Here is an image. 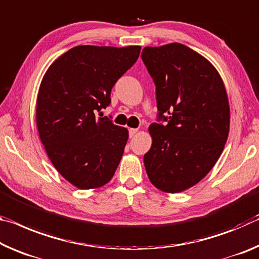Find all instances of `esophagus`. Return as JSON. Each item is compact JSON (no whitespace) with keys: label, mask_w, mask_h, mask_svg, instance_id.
Here are the masks:
<instances>
[{"label":"esophagus","mask_w":259,"mask_h":259,"mask_svg":"<svg viewBox=\"0 0 259 259\" xmlns=\"http://www.w3.org/2000/svg\"><path fill=\"white\" fill-rule=\"evenodd\" d=\"M138 133V130L137 129H134V128H131V129H129V137L130 138H133L135 135H136Z\"/></svg>","instance_id":"obj_1"}]
</instances>
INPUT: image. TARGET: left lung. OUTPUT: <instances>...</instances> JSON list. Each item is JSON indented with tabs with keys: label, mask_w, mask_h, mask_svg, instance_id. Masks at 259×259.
Returning <instances> with one entry per match:
<instances>
[{
	"label": "left lung",
	"mask_w": 259,
	"mask_h": 259,
	"mask_svg": "<svg viewBox=\"0 0 259 259\" xmlns=\"http://www.w3.org/2000/svg\"><path fill=\"white\" fill-rule=\"evenodd\" d=\"M142 60L155 85L158 118L144 155L151 183L176 194L204 179L223 153L229 105L217 69L182 44L145 47Z\"/></svg>",
	"instance_id": "1"
}]
</instances>
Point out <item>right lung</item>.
<instances>
[{
  "mask_svg": "<svg viewBox=\"0 0 259 259\" xmlns=\"http://www.w3.org/2000/svg\"><path fill=\"white\" fill-rule=\"evenodd\" d=\"M139 53L141 46H77L45 73L36 99L39 136L57 171L77 188L105 186L121 161L128 130L97 113L109 106L113 86Z\"/></svg>",
  "mask_w": 259,
  "mask_h": 259,
  "instance_id": "obj_1",
  "label": "right lung"
}]
</instances>
